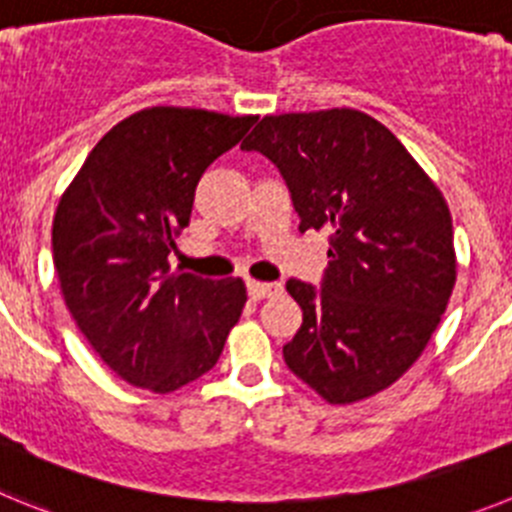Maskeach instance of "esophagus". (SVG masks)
<instances>
[{
  "label": "esophagus",
  "mask_w": 512,
  "mask_h": 512,
  "mask_svg": "<svg viewBox=\"0 0 512 512\" xmlns=\"http://www.w3.org/2000/svg\"><path fill=\"white\" fill-rule=\"evenodd\" d=\"M247 293H250V298L260 301V298L280 293V283H260V280H250V283H247Z\"/></svg>",
  "instance_id": "34e87169"
}]
</instances>
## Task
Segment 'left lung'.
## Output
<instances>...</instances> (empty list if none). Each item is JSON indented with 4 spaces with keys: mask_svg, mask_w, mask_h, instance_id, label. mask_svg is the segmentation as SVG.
I'll use <instances>...</instances> for the list:
<instances>
[{
    "mask_svg": "<svg viewBox=\"0 0 512 512\" xmlns=\"http://www.w3.org/2000/svg\"><path fill=\"white\" fill-rule=\"evenodd\" d=\"M242 150L280 170L301 232H329L321 288L285 283L303 308L285 365L329 403L380 393L421 357L457 280L444 196L357 109L265 117Z\"/></svg>",
    "mask_w": 512,
    "mask_h": 512,
    "instance_id": "1",
    "label": "left lung"
}]
</instances>
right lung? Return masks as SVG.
<instances>
[{"label": "right lung", "mask_w": 512, "mask_h": 512, "mask_svg": "<svg viewBox=\"0 0 512 512\" xmlns=\"http://www.w3.org/2000/svg\"><path fill=\"white\" fill-rule=\"evenodd\" d=\"M257 117L153 107L96 142L61 196L53 265L81 334L135 388L173 393L216 365L245 308L239 278L173 273L204 170Z\"/></svg>", "instance_id": "add662e5"}]
</instances>
